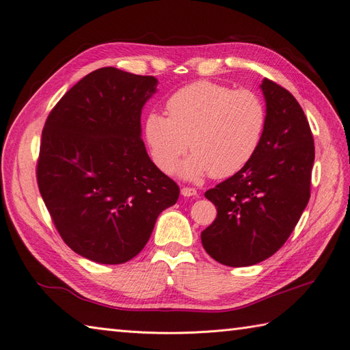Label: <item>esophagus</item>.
Wrapping results in <instances>:
<instances>
[{
	"mask_svg": "<svg viewBox=\"0 0 350 350\" xmlns=\"http://www.w3.org/2000/svg\"><path fill=\"white\" fill-rule=\"evenodd\" d=\"M181 194L184 197H194V196H197V189L191 188V187H183L181 188Z\"/></svg>",
	"mask_w": 350,
	"mask_h": 350,
	"instance_id": "1",
	"label": "esophagus"
}]
</instances>
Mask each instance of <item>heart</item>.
Masks as SVG:
<instances>
[{"instance_id":"b5f03b06","label":"heart","mask_w":350,"mask_h":350,"mask_svg":"<svg viewBox=\"0 0 350 350\" xmlns=\"http://www.w3.org/2000/svg\"><path fill=\"white\" fill-rule=\"evenodd\" d=\"M167 116L147 115L144 139L161 171L171 174L189 147L193 154L179 174L197 179L210 172L226 178L239 172L258 150L267 112L257 93L196 81L175 92Z\"/></svg>"}]
</instances>
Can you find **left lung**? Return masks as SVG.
<instances>
[{"instance_id":"1","label":"left lung","mask_w":350,"mask_h":350,"mask_svg":"<svg viewBox=\"0 0 350 350\" xmlns=\"http://www.w3.org/2000/svg\"><path fill=\"white\" fill-rule=\"evenodd\" d=\"M267 122L258 150L234 176L206 191L217 208L201 232L211 258L229 267L254 266L288 241L308 204L314 139L292 93L264 79Z\"/></svg>"}]
</instances>
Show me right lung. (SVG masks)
Segmentation results:
<instances>
[{"mask_svg": "<svg viewBox=\"0 0 350 350\" xmlns=\"http://www.w3.org/2000/svg\"><path fill=\"white\" fill-rule=\"evenodd\" d=\"M156 88L153 76L99 68L59 99L42 131L40 196L61 238L94 262L134 258L179 197L142 140V109Z\"/></svg>", "mask_w": 350, "mask_h": 350, "instance_id": "obj_1", "label": "right lung"}]
</instances>
